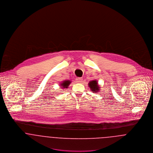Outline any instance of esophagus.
Masks as SVG:
<instances>
[{
  "instance_id": "esophagus-1",
  "label": "esophagus",
  "mask_w": 153,
  "mask_h": 153,
  "mask_svg": "<svg viewBox=\"0 0 153 153\" xmlns=\"http://www.w3.org/2000/svg\"><path fill=\"white\" fill-rule=\"evenodd\" d=\"M82 81V78H77L76 79V81L77 82H78V83L81 82Z\"/></svg>"
}]
</instances>
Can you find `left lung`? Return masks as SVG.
Returning <instances> with one entry per match:
<instances>
[{"instance_id":"8db88e82","label":"left lung","mask_w":153,"mask_h":153,"mask_svg":"<svg viewBox=\"0 0 153 153\" xmlns=\"http://www.w3.org/2000/svg\"><path fill=\"white\" fill-rule=\"evenodd\" d=\"M89 87L91 88V90L93 92H98L100 91V87L98 85V82L97 81H92L89 82Z\"/></svg>"}]
</instances>
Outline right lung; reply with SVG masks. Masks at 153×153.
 <instances>
[{
	"mask_svg": "<svg viewBox=\"0 0 153 153\" xmlns=\"http://www.w3.org/2000/svg\"><path fill=\"white\" fill-rule=\"evenodd\" d=\"M71 82L70 81H65L64 82H63L62 83H61V85L62 86V88H67L68 87V85L70 84Z\"/></svg>",
	"mask_w": 153,
	"mask_h": 153,
	"instance_id": "obj_1",
	"label": "right lung"
}]
</instances>
